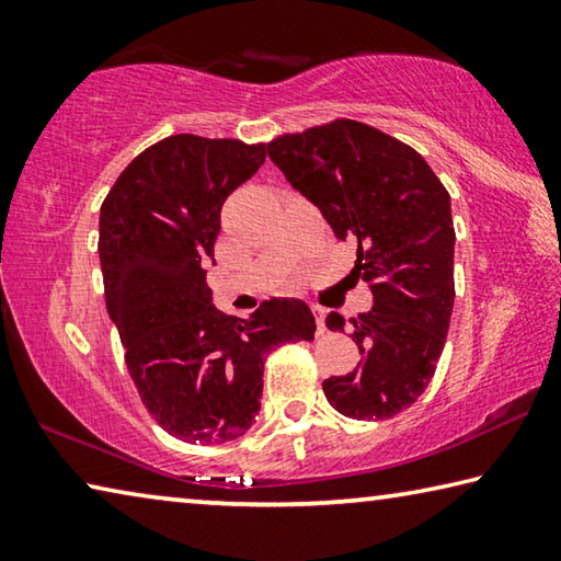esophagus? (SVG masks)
Masks as SVG:
<instances>
[{"mask_svg":"<svg viewBox=\"0 0 561 561\" xmlns=\"http://www.w3.org/2000/svg\"><path fill=\"white\" fill-rule=\"evenodd\" d=\"M311 311H314V319H317V329H319V334H324V331H327V309H321V307H311Z\"/></svg>","mask_w":561,"mask_h":561,"instance_id":"obj_1","label":"esophagus"}]
</instances>
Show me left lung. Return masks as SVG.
Returning a JSON list of instances; mask_svg holds the SVG:
<instances>
[{
  "mask_svg": "<svg viewBox=\"0 0 561 561\" xmlns=\"http://www.w3.org/2000/svg\"><path fill=\"white\" fill-rule=\"evenodd\" d=\"M294 190L339 240L358 244L354 272L374 307L354 319L360 360L324 381L327 401L356 421H383L417 401L448 336L455 279L450 195L411 146L358 121H334L267 146ZM331 311L327 327L344 331Z\"/></svg>",
  "mask_w": 561,
  "mask_h": 561,
  "instance_id": "1",
  "label": "left lung"
}]
</instances>
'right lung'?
<instances>
[{"label":"right lung","instance_id":"add662e5","mask_svg":"<svg viewBox=\"0 0 561 561\" xmlns=\"http://www.w3.org/2000/svg\"><path fill=\"white\" fill-rule=\"evenodd\" d=\"M264 158V146L180 133L133 160L101 205L108 317L140 401L178 440L240 438L257 417L270 351L314 339L304 301L270 299L237 319L205 282L222 205Z\"/></svg>","mask_w":561,"mask_h":561}]
</instances>
